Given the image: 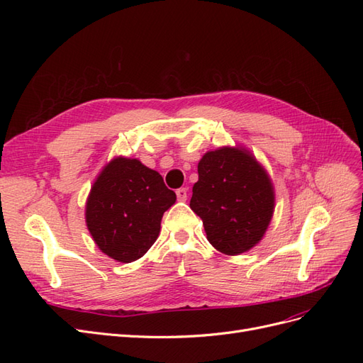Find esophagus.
Instances as JSON below:
<instances>
[{"label":"esophagus","mask_w":363,"mask_h":363,"mask_svg":"<svg viewBox=\"0 0 363 363\" xmlns=\"http://www.w3.org/2000/svg\"><path fill=\"white\" fill-rule=\"evenodd\" d=\"M177 199L180 200V201H186L188 200V188H180V189H177Z\"/></svg>","instance_id":"esophagus-1"}]
</instances>
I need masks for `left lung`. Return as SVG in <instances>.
I'll return each mask as SVG.
<instances>
[{
	"label": "left lung",
	"instance_id": "left-lung-1",
	"mask_svg": "<svg viewBox=\"0 0 363 363\" xmlns=\"http://www.w3.org/2000/svg\"><path fill=\"white\" fill-rule=\"evenodd\" d=\"M191 208L203 219L207 240L227 256L256 247L276 207L267 169L245 147L207 151L199 162Z\"/></svg>",
	"mask_w": 363,
	"mask_h": 363
}]
</instances>
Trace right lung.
I'll return each instance as SVG.
<instances>
[{
  "label": "right lung",
  "mask_w": 363,
  "mask_h": 363,
  "mask_svg": "<svg viewBox=\"0 0 363 363\" xmlns=\"http://www.w3.org/2000/svg\"><path fill=\"white\" fill-rule=\"evenodd\" d=\"M177 196L139 159L116 156L96 175L86 200V225L96 247L130 263L156 242L163 213Z\"/></svg>",
  "instance_id": "1"
}]
</instances>
